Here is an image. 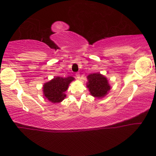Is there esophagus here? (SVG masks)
<instances>
[{"mask_svg":"<svg viewBox=\"0 0 156 156\" xmlns=\"http://www.w3.org/2000/svg\"><path fill=\"white\" fill-rule=\"evenodd\" d=\"M75 76H76V77L79 79H80V77H81V75H80L79 73H77L76 74H75Z\"/></svg>","mask_w":156,"mask_h":156,"instance_id":"obj_1","label":"esophagus"}]
</instances>
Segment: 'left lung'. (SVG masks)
I'll return each mask as SVG.
<instances>
[{
    "mask_svg": "<svg viewBox=\"0 0 156 156\" xmlns=\"http://www.w3.org/2000/svg\"><path fill=\"white\" fill-rule=\"evenodd\" d=\"M87 87L90 95L98 99L105 97L111 90L107 78L100 73H94L87 76Z\"/></svg>",
    "mask_w": 156,
    "mask_h": 156,
    "instance_id": "left-lung-1",
    "label": "left lung"
}]
</instances>
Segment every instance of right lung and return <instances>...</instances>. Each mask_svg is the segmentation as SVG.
I'll list each match as a JSON object with an SVG mask.
<instances>
[{
	"label": "right lung",
	"mask_w": 156,
	"mask_h": 156,
	"mask_svg": "<svg viewBox=\"0 0 156 156\" xmlns=\"http://www.w3.org/2000/svg\"><path fill=\"white\" fill-rule=\"evenodd\" d=\"M73 77H55L49 81L44 83L43 85V94L45 99L53 103L62 101L65 98L66 91L67 90L69 84L74 81Z\"/></svg>",
	"instance_id": "add662e5"
}]
</instances>
